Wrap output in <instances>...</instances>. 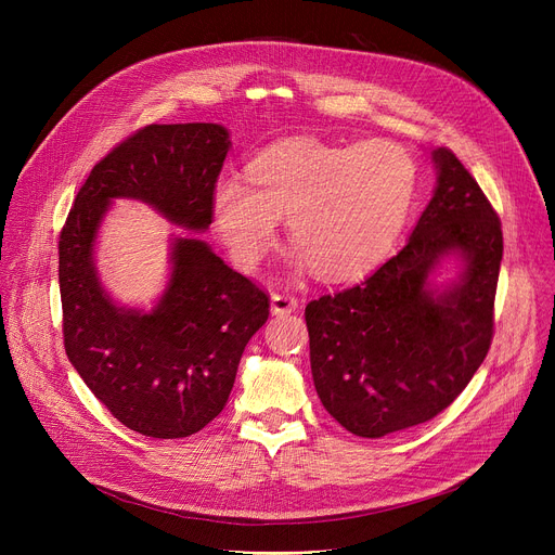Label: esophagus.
Masks as SVG:
<instances>
[{"label":"esophagus","mask_w":555,"mask_h":555,"mask_svg":"<svg viewBox=\"0 0 555 555\" xmlns=\"http://www.w3.org/2000/svg\"><path fill=\"white\" fill-rule=\"evenodd\" d=\"M270 304H272V312L274 314H289V312H295L297 306H299V301L293 295H287V293H274Z\"/></svg>","instance_id":"obj_1"}]
</instances>
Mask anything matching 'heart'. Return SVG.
<instances>
[{
    "instance_id": "1",
    "label": "heart",
    "mask_w": 555,
    "mask_h": 555,
    "mask_svg": "<svg viewBox=\"0 0 555 555\" xmlns=\"http://www.w3.org/2000/svg\"><path fill=\"white\" fill-rule=\"evenodd\" d=\"M416 180L414 157L393 141L337 145L295 137L256 155L247 184L220 180L211 214L229 256L245 270L268 254L276 218H285L301 260L326 281H351L396 241Z\"/></svg>"
}]
</instances>
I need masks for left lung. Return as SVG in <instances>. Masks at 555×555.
<instances>
[{
	"label": "left lung",
	"instance_id": "1",
	"mask_svg": "<svg viewBox=\"0 0 555 555\" xmlns=\"http://www.w3.org/2000/svg\"><path fill=\"white\" fill-rule=\"evenodd\" d=\"M431 159L439 178L406 245L362 283L306 306L317 396L364 439L441 414L492 341L502 222L452 151ZM452 253L462 274L436 291L428 274Z\"/></svg>",
	"mask_w": 555,
	"mask_h": 555
}]
</instances>
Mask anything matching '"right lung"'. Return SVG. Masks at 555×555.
I'll return each instance as SVG.
<instances>
[{
  "label": "right lung",
  "mask_w": 555,
  "mask_h": 555,
  "mask_svg": "<svg viewBox=\"0 0 555 555\" xmlns=\"http://www.w3.org/2000/svg\"><path fill=\"white\" fill-rule=\"evenodd\" d=\"M229 145L218 124L137 130L92 168L57 243L67 358L116 421L153 439H184L224 410L270 297L204 241L178 236L159 304L151 312L116 306L94 266L96 233L116 197L151 204L184 229H209Z\"/></svg>",
  "instance_id": "add662e5"
}]
</instances>
